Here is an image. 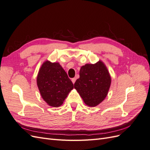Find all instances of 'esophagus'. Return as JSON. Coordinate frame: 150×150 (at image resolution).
Masks as SVG:
<instances>
[{
    "label": "esophagus",
    "instance_id": "obj_1",
    "mask_svg": "<svg viewBox=\"0 0 150 150\" xmlns=\"http://www.w3.org/2000/svg\"><path fill=\"white\" fill-rule=\"evenodd\" d=\"M76 78H72V79H71L72 83L74 84V83H75V82H76Z\"/></svg>",
    "mask_w": 150,
    "mask_h": 150
}]
</instances>
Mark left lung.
Segmentation results:
<instances>
[{
  "label": "left lung",
  "instance_id": "8db88e82",
  "mask_svg": "<svg viewBox=\"0 0 150 150\" xmlns=\"http://www.w3.org/2000/svg\"><path fill=\"white\" fill-rule=\"evenodd\" d=\"M79 78L74 83L84 102L89 106H96L108 94L111 85V77L101 61L95 64H86L81 67Z\"/></svg>",
  "mask_w": 150,
  "mask_h": 150
}]
</instances>
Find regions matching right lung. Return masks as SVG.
Listing matches in <instances>:
<instances>
[{
    "label": "right lung",
    "instance_id": "1",
    "mask_svg": "<svg viewBox=\"0 0 150 150\" xmlns=\"http://www.w3.org/2000/svg\"><path fill=\"white\" fill-rule=\"evenodd\" d=\"M40 95L49 106H60L74 85L58 62L48 61L42 65L37 78Z\"/></svg>",
    "mask_w": 150,
    "mask_h": 150
}]
</instances>
